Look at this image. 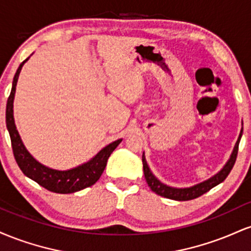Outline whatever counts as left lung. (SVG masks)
<instances>
[{"label":"left lung","instance_id":"obj_1","mask_svg":"<svg viewBox=\"0 0 251 251\" xmlns=\"http://www.w3.org/2000/svg\"><path fill=\"white\" fill-rule=\"evenodd\" d=\"M242 132L243 131H241L240 137H238L237 143H236L234 151H232V154L231 157H230V159L227 160L226 165L212 178H210V179L203 181V183L201 184H197V185L195 186H191V188L176 189V188H170L168 185H164V184L160 183V181L158 180L153 175H152V172L150 171L148 164H146L145 157H144L143 154L144 175H145V179L148 181V185L150 186V189H151L153 192H155L157 195L163 196V197L170 198V200H175V201H191V200H195V198L200 197L201 195H204L205 192H208L209 190H211L214 186L218 185V184L222 183V181L226 179L227 175H229L230 171H231V169L234 168L236 158H237L238 144H240Z\"/></svg>","mask_w":251,"mask_h":251}]
</instances>
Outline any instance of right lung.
I'll use <instances>...</instances> for the list:
<instances>
[{
	"instance_id": "1",
	"label": "right lung",
	"mask_w": 251,
	"mask_h": 251,
	"mask_svg": "<svg viewBox=\"0 0 251 251\" xmlns=\"http://www.w3.org/2000/svg\"><path fill=\"white\" fill-rule=\"evenodd\" d=\"M28 59H25L20 65V67L17 68L13 80L10 96L8 98L7 109H5V123H7L8 131H9L11 148H13V153L17 165L27 177L36 181L39 185L47 189L48 191L56 192V194H73V192L92 186L93 184L97 183L100 176L102 175L103 170L106 168V164H107L108 157L116 150L117 146L122 143V139L116 140V142L103 148L89 162L82 164L77 168L68 170V171H57V170L50 169L36 162L29 154V152L25 150V145L21 142V138H20L15 123H14L13 114V102L16 91L17 79H19V74L21 72L22 66L25 65V62Z\"/></svg>"
}]
</instances>
